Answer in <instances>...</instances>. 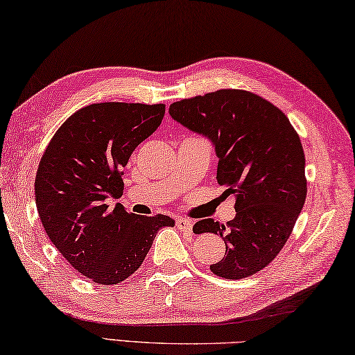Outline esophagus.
<instances>
[{"label":"esophagus","instance_id":"34e87169","mask_svg":"<svg viewBox=\"0 0 355 355\" xmlns=\"http://www.w3.org/2000/svg\"><path fill=\"white\" fill-rule=\"evenodd\" d=\"M192 223L189 218H177V228L183 233H191L192 231Z\"/></svg>","mask_w":355,"mask_h":355}]
</instances>
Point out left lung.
Here are the masks:
<instances>
[{"mask_svg":"<svg viewBox=\"0 0 355 355\" xmlns=\"http://www.w3.org/2000/svg\"><path fill=\"white\" fill-rule=\"evenodd\" d=\"M169 114L214 146L217 183L236 196V217L222 225L205 218L194 233L225 242L222 261L209 267L227 279L261 272L284 247L304 206L306 158L287 116L261 96L218 89L173 102Z\"/></svg>","mask_w":355,"mask_h":355,"instance_id":"1","label":"left lung"}]
</instances>
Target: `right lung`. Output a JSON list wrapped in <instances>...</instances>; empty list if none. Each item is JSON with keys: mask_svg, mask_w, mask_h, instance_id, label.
<instances>
[{"mask_svg": "<svg viewBox=\"0 0 355 355\" xmlns=\"http://www.w3.org/2000/svg\"><path fill=\"white\" fill-rule=\"evenodd\" d=\"M163 104L104 102L77 110L44 150L35 203L49 241L77 272L98 284L127 279L143 263L159 228L175 220L127 212L119 203L124 167L159 127Z\"/></svg>", "mask_w": 355, "mask_h": 355, "instance_id": "right-lung-1", "label": "right lung"}]
</instances>
